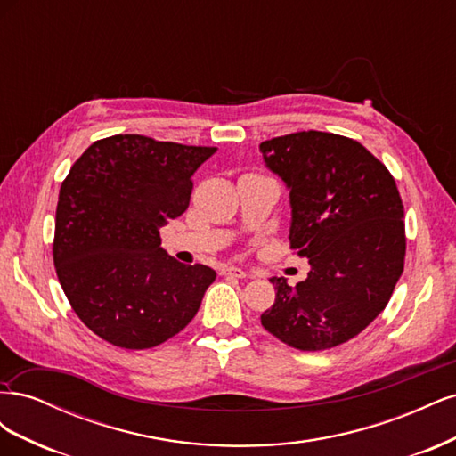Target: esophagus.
<instances>
[{
    "mask_svg": "<svg viewBox=\"0 0 456 456\" xmlns=\"http://www.w3.org/2000/svg\"><path fill=\"white\" fill-rule=\"evenodd\" d=\"M220 273L223 275H233V278H245L247 272L238 268V266H224L223 270H220Z\"/></svg>",
    "mask_w": 456,
    "mask_h": 456,
    "instance_id": "1",
    "label": "esophagus"
}]
</instances>
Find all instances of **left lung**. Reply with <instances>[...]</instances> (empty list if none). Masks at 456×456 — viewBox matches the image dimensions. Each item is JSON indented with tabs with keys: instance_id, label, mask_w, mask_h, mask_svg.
<instances>
[{
	"instance_id": "1",
	"label": "left lung",
	"mask_w": 456,
	"mask_h": 456,
	"mask_svg": "<svg viewBox=\"0 0 456 456\" xmlns=\"http://www.w3.org/2000/svg\"><path fill=\"white\" fill-rule=\"evenodd\" d=\"M289 190L291 249L310 260L305 281L270 278L260 315L289 346L320 352L360 335L386 308L403 272V203L394 176L357 141L302 131L260 144Z\"/></svg>"
}]
</instances>
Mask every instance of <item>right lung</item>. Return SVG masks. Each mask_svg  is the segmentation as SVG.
Listing matches in <instances>:
<instances>
[{
    "label": "right lung",
    "instance_id": "right-lung-1",
    "mask_svg": "<svg viewBox=\"0 0 456 456\" xmlns=\"http://www.w3.org/2000/svg\"><path fill=\"white\" fill-rule=\"evenodd\" d=\"M215 151L114 134L64 178L54 268L79 320L114 346L144 350L181 333L215 281L213 268L175 260L159 238L188 209L191 176Z\"/></svg>",
    "mask_w": 456,
    "mask_h": 456
}]
</instances>
